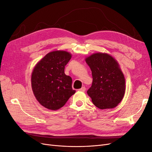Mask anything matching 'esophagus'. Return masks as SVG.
<instances>
[{
	"label": "esophagus",
	"instance_id": "34e87169",
	"mask_svg": "<svg viewBox=\"0 0 152 152\" xmlns=\"http://www.w3.org/2000/svg\"><path fill=\"white\" fill-rule=\"evenodd\" d=\"M86 87H82V88H80V89H79V91H82V92H84V91H86Z\"/></svg>",
	"mask_w": 152,
	"mask_h": 152
}]
</instances>
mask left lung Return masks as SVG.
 <instances>
[{"mask_svg":"<svg viewBox=\"0 0 152 152\" xmlns=\"http://www.w3.org/2000/svg\"><path fill=\"white\" fill-rule=\"evenodd\" d=\"M93 76L87 91L93 104L99 109L115 107L124 98L126 81L118 62L107 53L93 54L86 58Z\"/></svg>","mask_w":152,"mask_h":152,"instance_id":"1","label":"left lung"}]
</instances>
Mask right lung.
I'll list each match as a JSON object with an SVG mask.
<instances>
[{"mask_svg":"<svg viewBox=\"0 0 152 152\" xmlns=\"http://www.w3.org/2000/svg\"><path fill=\"white\" fill-rule=\"evenodd\" d=\"M71 58L70 53L55 50L47 54L34 67L31 78L32 91L45 108H61L75 94L72 78L65 73V66Z\"/></svg>","mask_w":152,"mask_h":152,"instance_id":"right-lung-1","label":"right lung"}]
</instances>
